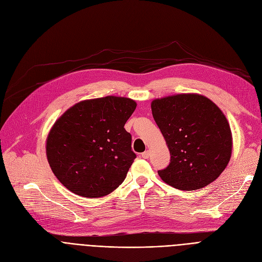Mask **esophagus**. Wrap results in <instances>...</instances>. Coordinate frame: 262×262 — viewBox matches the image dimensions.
I'll list each match as a JSON object with an SVG mask.
<instances>
[{"label": "esophagus", "mask_w": 262, "mask_h": 262, "mask_svg": "<svg viewBox=\"0 0 262 262\" xmlns=\"http://www.w3.org/2000/svg\"><path fill=\"white\" fill-rule=\"evenodd\" d=\"M148 155H149V152L148 150H145V152H143L142 154H141V156H142V158H144V159H146V158H148Z\"/></svg>", "instance_id": "obj_1"}]
</instances>
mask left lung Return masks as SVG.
<instances>
[{"mask_svg":"<svg viewBox=\"0 0 262 262\" xmlns=\"http://www.w3.org/2000/svg\"><path fill=\"white\" fill-rule=\"evenodd\" d=\"M150 108L171 154L169 166L158 171L161 180L185 191L215 181L232 152V134L222 110L199 93L163 96Z\"/></svg>","mask_w":262,"mask_h":262,"instance_id":"obj_1","label":"left lung"}]
</instances>
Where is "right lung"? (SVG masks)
Segmentation results:
<instances>
[{"label": "right lung", "instance_id": "obj_1", "mask_svg": "<svg viewBox=\"0 0 262 262\" xmlns=\"http://www.w3.org/2000/svg\"><path fill=\"white\" fill-rule=\"evenodd\" d=\"M137 103L108 95L74 104L55 121L46 142L57 180L82 198L105 196L117 189L136 158L124 128Z\"/></svg>", "mask_w": 262, "mask_h": 262}]
</instances>
